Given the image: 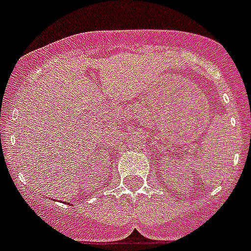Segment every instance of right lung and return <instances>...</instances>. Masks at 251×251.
<instances>
[{"mask_svg":"<svg viewBox=\"0 0 251 251\" xmlns=\"http://www.w3.org/2000/svg\"><path fill=\"white\" fill-rule=\"evenodd\" d=\"M66 203H68V202H66Z\"/></svg>","mask_w":251,"mask_h":251,"instance_id":"obj_1","label":"right lung"}]
</instances>
